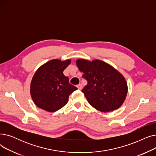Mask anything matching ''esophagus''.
Here are the masks:
<instances>
[{
	"label": "esophagus",
	"instance_id": "esophagus-1",
	"mask_svg": "<svg viewBox=\"0 0 156 156\" xmlns=\"http://www.w3.org/2000/svg\"><path fill=\"white\" fill-rule=\"evenodd\" d=\"M77 88L78 90H81V88H82V85H81V84H79L77 85Z\"/></svg>",
	"mask_w": 156,
	"mask_h": 156
}]
</instances>
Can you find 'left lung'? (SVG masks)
I'll return each instance as SVG.
<instances>
[{
    "instance_id": "1",
    "label": "left lung",
    "mask_w": 156,
    "mask_h": 156,
    "mask_svg": "<svg viewBox=\"0 0 156 156\" xmlns=\"http://www.w3.org/2000/svg\"><path fill=\"white\" fill-rule=\"evenodd\" d=\"M76 64L88 82L81 92L93 108L108 112L121 107L127 95L128 84L120 72L99 59H78Z\"/></svg>"
}]
</instances>
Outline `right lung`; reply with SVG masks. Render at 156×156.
<instances>
[{
	"label": "right lung",
	"mask_w": 156,
	"mask_h": 156,
	"mask_svg": "<svg viewBox=\"0 0 156 156\" xmlns=\"http://www.w3.org/2000/svg\"><path fill=\"white\" fill-rule=\"evenodd\" d=\"M71 62V59H52L36 71L31 81L30 94L37 107L52 112L68 103L69 95L77 90L63 74Z\"/></svg>",
	"instance_id": "add662e5"
}]
</instances>
